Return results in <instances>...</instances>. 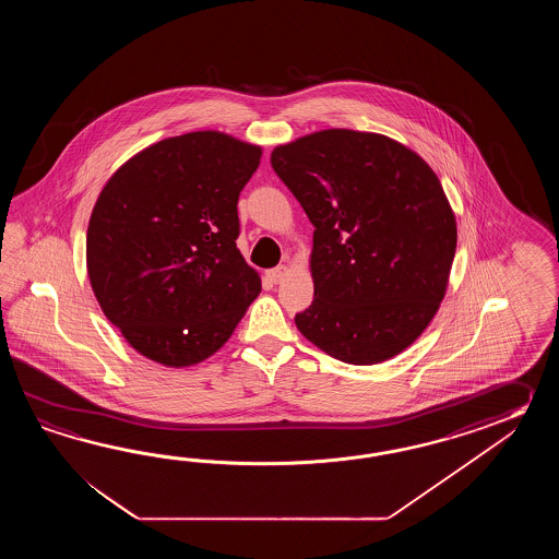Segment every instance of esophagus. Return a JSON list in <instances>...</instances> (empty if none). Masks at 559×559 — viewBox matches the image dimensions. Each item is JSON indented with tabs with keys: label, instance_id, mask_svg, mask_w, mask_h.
<instances>
[{
	"label": "esophagus",
	"instance_id": "esophagus-1",
	"mask_svg": "<svg viewBox=\"0 0 559 559\" xmlns=\"http://www.w3.org/2000/svg\"><path fill=\"white\" fill-rule=\"evenodd\" d=\"M287 272H289L287 265H277L274 270H267V280H270L272 284H280V282H284Z\"/></svg>",
	"mask_w": 559,
	"mask_h": 559
}]
</instances>
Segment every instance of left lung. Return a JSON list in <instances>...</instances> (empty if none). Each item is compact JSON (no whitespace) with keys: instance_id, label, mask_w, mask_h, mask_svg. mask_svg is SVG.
<instances>
[{"instance_id":"8db88e82","label":"left lung","mask_w":559,"mask_h":559,"mask_svg":"<svg viewBox=\"0 0 559 559\" xmlns=\"http://www.w3.org/2000/svg\"><path fill=\"white\" fill-rule=\"evenodd\" d=\"M272 167L313 224V301L297 313L328 356L373 366L433 320L457 227L433 169L388 135L321 130L277 145Z\"/></svg>"}]
</instances>
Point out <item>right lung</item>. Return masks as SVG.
Instances as JSON below:
<instances>
[{"label":"right lung","instance_id":"1","mask_svg":"<svg viewBox=\"0 0 559 559\" xmlns=\"http://www.w3.org/2000/svg\"><path fill=\"white\" fill-rule=\"evenodd\" d=\"M262 147L191 131L133 155L90 217L95 297L128 344L167 368L214 356L262 292L239 253V191Z\"/></svg>","mask_w":559,"mask_h":559}]
</instances>
